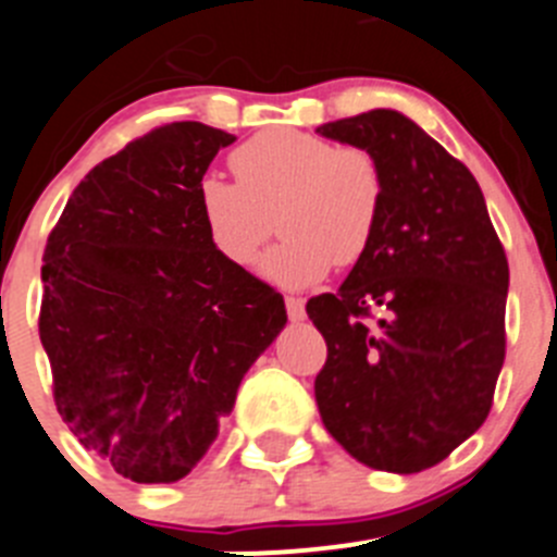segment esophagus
<instances>
[{
  "label": "esophagus",
  "mask_w": 557,
  "mask_h": 557,
  "mask_svg": "<svg viewBox=\"0 0 557 557\" xmlns=\"http://www.w3.org/2000/svg\"><path fill=\"white\" fill-rule=\"evenodd\" d=\"M284 306H286V313H289L292 322H300V319L306 317V302H302V297L286 295Z\"/></svg>",
  "instance_id": "34e87169"
}]
</instances>
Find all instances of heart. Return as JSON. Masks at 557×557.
Returning a JSON list of instances; mask_svg holds the SVG:
<instances>
[{
	"label": "heart",
	"mask_w": 557,
	"mask_h": 557,
	"mask_svg": "<svg viewBox=\"0 0 557 557\" xmlns=\"http://www.w3.org/2000/svg\"><path fill=\"white\" fill-rule=\"evenodd\" d=\"M230 168L238 181L202 178L197 208L213 249L233 265H255L276 222L284 240L265 273L284 286L313 284L333 262L349 268L371 249L384 211V170L368 148L281 126L240 143Z\"/></svg>",
	"instance_id": "b5f03b06"
}]
</instances>
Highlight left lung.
I'll return each instance as SVG.
<instances>
[{
	"label": "left lung",
	"mask_w": 557,
	"mask_h": 557,
	"mask_svg": "<svg viewBox=\"0 0 557 557\" xmlns=\"http://www.w3.org/2000/svg\"><path fill=\"white\" fill-rule=\"evenodd\" d=\"M384 170L376 238L341 289L306 302L327 344L330 436L376 471L442 463L482 428L506 357L509 262L471 170L395 110L322 124Z\"/></svg>",
	"instance_id": "8db88e82"
}]
</instances>
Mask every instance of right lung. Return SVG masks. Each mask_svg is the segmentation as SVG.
I'll return each instance as SVG.
<instances>
[{
	"instance_id": "1",
	"label": "right lung",
	"mask_w": 557,
	"mask_h": 557,
	"mask_svg": "<svg viewBox=\"0 0 557 557\" xmlns=\"http://www.w3.org/2000/svg\"><path fill=\"white\" fill-rule=\"evenodd\" d=\"M235 135L173 121L75 186L42 255L40 341L81 444L140 484L206 455L284 297L213 249L197 189Z\"/></svg>"
}]
</instances>
